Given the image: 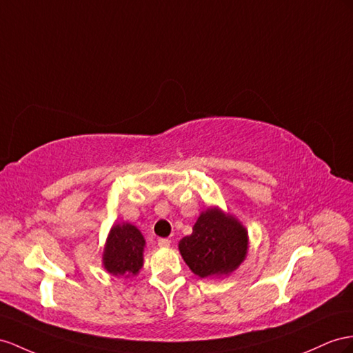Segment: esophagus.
<instances>
[{"mask_svg":"<svg viewBox=\"0 0 353 353\" xmlns=\"http://www.w3.org/2000/svg\"><path fill=\"white\" fill-rule=\"evenodd\" d=\"M158 246L159 248H170V240L168 239H159L158 240Z\"/></svg>","mask_w":353,"mask_h":353,"instance_id":"1","label":"esophagus"}]
</instances>
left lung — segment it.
<instances>
[{
    "instance_id": "left-lung-1",
    "label": "left lung",
    "mask_w": 353,
    "mask_h": 353,
    "mask_svg": "<svg viewBox=\"0 0 353 353\" xmlns=\"http://www.w3.org/2000/svg\"><path fill=\"white\" fill-rule=\"evenodd\" d=\"M248 250L246 227L218 205L203 210L191 236L179 241V252L186 265L201 279L230 276L246 259Z\"/></svg>"
}]
</instances>
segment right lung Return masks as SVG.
Masks as SVG:
<instances>
[{
    "label": "right lung",
    "instance_id": "add662e5",
    "mask_svg": "<svg viewBox=\"0 0 353 353\" xmlns=\"http://www.w3.org/2000/svg\"><path fill=\"white\" fill-rule=\"evenodd\" d=\"M144 248L146 240L135 225L113 223L103 249L104 270L116 277L137 276L144 263Z\"/></svg>",
    "mask_w": 353,
    "mask_h": 353
}]
</instances>
